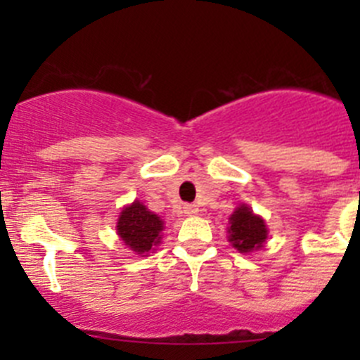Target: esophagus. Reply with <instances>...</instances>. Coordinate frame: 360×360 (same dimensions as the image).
I'll return each mask as SVG.
<instances>
[{
    "label": "esophagus",
    "instance_id": "34e87169",
    "mask_svg": "<svg viewBox=\"0 0 360 360\" xmlns=\"http://www.w3.org/2000/svg\"><path fill=\"white\" fill-rule=\"evenodd\" d=\"M183 210H184V214H186V216H195V214H198V207L197 205H184Z\"/></svg>",
    "mask_w": 360,
    "mask_h": 360
}]
</instances>
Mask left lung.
<instances>
[{
    "label": "left lung",
    "mask_w": 360,
    "mask_h": 360,
    "mask_svg": "<svg viewBox=\"0 0 360 360\" xmlns=\"http://www.w3.org/2000/svg\"><path fill=\"white\" fill-rule=\"evenodd\" d=\"M228 235V240L238 252L248 254L263 248L268 238V230L263 217L256 216L249 205L242 203L230 216Z\"/></svg>",
    "instance_id": "1"
}]
</instances>
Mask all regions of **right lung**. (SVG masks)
Returning a JSON list of instances; mask_svg holds the SVG:
<instances>
[{
  "instance_id": "right-lung-1",
  "label": "right lung",
  "mask_w": 360,
  "mask_h": 360,
  "mask_svg": "<svg viewBox=\"0 0 360 360\" xmlns=\"http://www.w3.org/2000/svg\"><path fill=\"white\" fill-rule=\"evenodd\" d=\"M163 221L143 202L136 200L120 212L116 233L123 244L137 254H148L162 240Z\"/></svg>"
}]
</instances>
